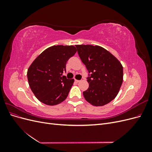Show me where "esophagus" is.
Instances as JSON below:
<instances>
[{
    "mask_svg": "<svg viewBox=\"0 0 152 152\" xmlns=\"http://www.w3.org/2000/svg\"><path fill=\"white\" fill-rule=\"evenodd\" d=\"M75 81L76 82H77V83H78V82H79L80 80H77V79H75Z\"/></svg>",
    "mask_w": 152,
    "mask_h": 152,
    "instance_id": "obj_1",
    "label": "esophagus"
}]
</instances>
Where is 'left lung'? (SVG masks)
Masks as SVG:
<instances>
[{
    "instance_id": "8db88e82",
    "label": "left lung",
    "mask_w": 152,
    "mask_h": 152,
    "mask_svg": "<svg viewBox=\"0 0 152 152\" xmlns=\"http://www.w3.org/2000/svg\"><path fill=\"white\" fill-rule=\"evenodd\" d=\"M81 60L91 73L89 88L83 92L87 102L102 107L115 98L123 82V66L108 50L99 45H76Z\"/></svg>"
}]
</instances>
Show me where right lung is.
Returning <instances> with one entry per match:
<instances>
[{"label":"right lung","mask_w":152,"mask_h":152,"mask_svg":"<svg viewBox=\"0 0 152 152\" xmlns=\"http://www.w3.org/2000/svg\"><path fill=\"white\" fill-rule=\"evenodd\" d=\"M76 52L73 45H53L32 62L27 78L31 91L40 102L53 106L66 99L74 79H67L63 73L67 61Z\"/></svg>","instance_id":"obj_1"}]
</instances>
